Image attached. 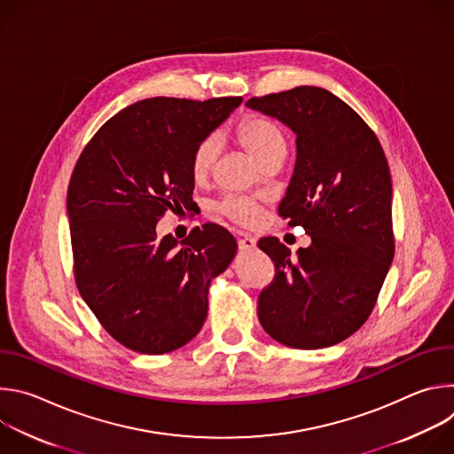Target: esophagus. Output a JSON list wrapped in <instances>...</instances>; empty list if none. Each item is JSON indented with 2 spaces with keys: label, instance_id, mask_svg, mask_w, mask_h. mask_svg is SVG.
Segmentation results:
<instances>
[{
  "label": "esophagus",
  "instance_id": "esophagus-1",
  "mask_svg": "<svg viewBox=\"0 0 454 454\" xmlns=\"http://www.w3.org/2000/svg\"><path fill=\"white\" fill-rule=\"evenodd\" d=\"M256 247V240L249 235H244L242 239H239V249L247 251V249H254Z\"/></svg>",
  "mask_w": 454,
  "mask_h": 454
}]
</instances>
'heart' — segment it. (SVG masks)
Masks as SVG:
<instances>
[{"instance_id": "heart-1", "label": "heart", "mask_w": 454, "mask_h": 454, "mask_svg": "<svg viewBox=\"0 0 454 454\" xmlns=\"http://www.w3.org/2000/svg\"><path fill=\"white\" fill-rule=\"evenodd\" d=\"M235 138L246 147V151L258 161L264 165L271 158H284L286 154V138L282 129L268 116L262 114H247L240 118L235 125ZM219 154V142L215 137H205L200 140L192 151L190 158V174L196 181H205ZM219 214L224 215L228 221L242 224V226H253L258 217H261V208L258 205L242 196H228L224 198L219 207Z\"/></svg>"}]
</instances>
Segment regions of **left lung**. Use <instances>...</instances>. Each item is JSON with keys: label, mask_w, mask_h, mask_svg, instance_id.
Wrapping results in <instances>:
<instances>
[{"label": "left lung", "mask_w": 454, "mask_h": 454, "mask_svg": "<svg viewBox=\"0 0 454 454\" xmlns=\"http://www.w3.org/2000/svg\"><path fill=\"white\" fill-rule=\"evenodd\" d=\"M246 104L296 133V167L278 215L312 240L296 256L277 237L258 240L275 264L258 294V319L291 348L336 345L368 319L394 261L384 151L368 123L323 88L298 86Z\"/></svg>", "instance_id": "obj_1"}]
</instances>
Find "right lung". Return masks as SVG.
<instances>
[{"label":"right lung","instance_id":"obj_1","mask_svg":"<svg viewBox=\"0 0 454 454\" xmlns=\"http://www.w3.org/2000/svg\"><path fill=\"white\" fill-rule=\"evenodd\" d=\"M242 102L154 97L111 116L82 149L68 186L74 275L120 345L165 354L196 336L208 286L233 261V235L214 223L179 244L158 239L167 210L192 205V151Z\"/></svg>","mask_w":454,"mask_h":454}]
</instances>
